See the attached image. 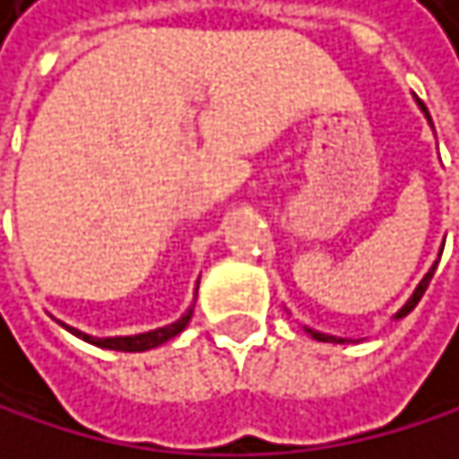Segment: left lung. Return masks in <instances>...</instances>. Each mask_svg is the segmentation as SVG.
Returning a JSON list of instances; mask_svg holds the SVG:
<instances>
[{
  "instance_id": "1",
  "label": "left lung",
  "mask_w": 459,
  "mask_h": 459,
  "mask_svg": "<svg viewBox=\"0 0 459 459\" xmlns=\"http://www.w3.org/2000/svg\"><path fill=\"white\" fill-rule=\"evenodd\" d=\"M416 98V95H413ZM416 103H419V108H421V114H424V117H427V123H429V128H432V120H429V111H427V106L416 98ZM444 251V248H441ZM441 260V257H438ZM438 260H435L432 263V268L424 273V279L416 284V290H413V295L408 298V301L403 304V309H397V315H394V320H400V317H405L408 312H413V307L421 301V295H424V290H427V284H429V279H432V273H435V268H438ZM304 331L312 336V339H317V342H339V345H342V342H351V339H345V336H333V333H323V331H315V328H309V325H304Z\"/></svg>"
}]
</instances>
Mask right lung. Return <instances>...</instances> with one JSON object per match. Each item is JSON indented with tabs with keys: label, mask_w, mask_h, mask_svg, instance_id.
Here are the masks:
<instances>
[{
	"label": "right lung",
	"mask_w": 459,
	"mask_h": 459,
	"mask_svg": "<svg viewBox=\"0 0 459 459\" xmlns=\"http://www.w3.org/2000/svg\"><path fill=\"white\" fill-rule=\"evenodd\" d=\"M196 290H199V281H196ZM196 290H194V295H196ZM191 315H194V304H191L175 323H167V325L152 328V331H142V333H128V336H92V333H84V331H79V328H74V325H67V323H62V320H56V317H54V320H56L65 331H71L74 336L90 342V345H95V348L123 351V353H142V351H152V348H158V345H164V342H169L172 336H178V333L188 325Z\"/></svg>",
	"instance_id": "add662e5"
}]
</instances>
